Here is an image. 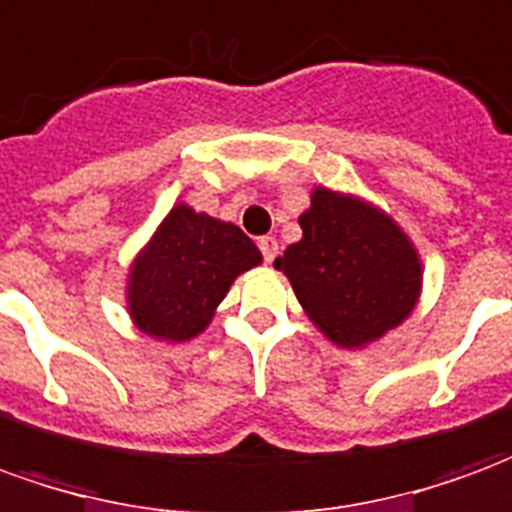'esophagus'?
Returning <instances> with one entry per match:
<instances>
[{"instance_id":"obj_1","label":"esophagus","mask_w":512,"mask_h":512,"mask_svg":"<svg viewBox=\"0 0 512 512\" xmlns=\"http://www.w3.org/2000/svg\"><path fill=\"white\" fill-rule=\"evenodd\" d=\"M259 250H262L264 262L273 264L275 256H278V239H275V237H262V239H259Z\"/></svg>"}]
</instances>
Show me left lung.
Wrapping results in <instances>:
<instances>
[{"label": "left lung", "instance_id": "8db88e82", "mask_svg": "<svg viewBox=\"0 0 512 512\" xmlns=\"http://www.w3.org/2000/svg\"><path fill=\"white\" fill-rule=\"evenodd\" d=\"M300 228L303 239L275 259V270L289 275L300 306L331 342L361 347L411 314L419 256L383 212L320 187Z\"/></svg>", "mask_w": 512, "mask_h": 512}]
</instances>
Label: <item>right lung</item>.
Returning <instances> with one entry per match:
<instances>
[{
    "label": "right lung",
    "mask_w": 512,
    "mask_h": 512,
    "mask_svg": "<svg viewBox=\"0 0 512 512\" xmlns=\"http://www.w3.org/2000/svg\"><path fill=\"white\" fill-rule=\"evenodd\" d=\"M259 262V248L237 226L176 206L132 267V320L157 339H192L209 325L231 281Z\"/></svg>",
    "instance_id": "add662e5"
}]
</instances>
